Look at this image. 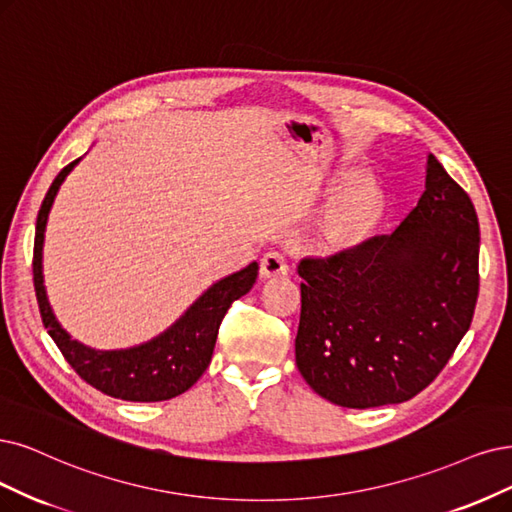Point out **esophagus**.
I'll list each match as a JSON object with an SVG mask.
<instances>
[{
    "label": "esophagus",
    "mask_w": 512,
    "mask_h": 512,
    "mask_svg": "<svg viewBox=\"0 0 512 512\" xmlns=\"http://www.w3.org/2000/svg\"><path fill=\"white\" fill-rule=\"evenodd\" d=\"M261 278H276V276H287L289 274V263L285 255L278 251H270L261 259Z\"/></svg>",
    "instance_id": "esophagus-1"
}]
</instances>
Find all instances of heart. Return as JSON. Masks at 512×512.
<instances>
[{"mask_svg": "<svg viewBox=\"0 0 512 512\" xmlns=\"http://www.w3.org/2000/svg\"><path fill=\"white\" fill-rule=\"evenodd\" d=\"M384 200L373 183H358L339 194L318 225V246L325 253L344 251L361 242L382 215Z\"/></svg>", "mask_w": 512, "mask_h": 512, "instance_id": "1", "label": "heart"}]
</instances>
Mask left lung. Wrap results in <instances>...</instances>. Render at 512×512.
<instances>
[{"mask_svg": "<svg viewBox=\"0 0 512 512\" xmlns=\"http://www.w3.org/2000/svg\"><path fill=\"white\" fill-rule=\"evenodd\" d=\"M479 238L468 194L428 154L424 194L392 234L301 259L295 361L310 388L350 409L422 392L472 323Z\"/></svg>", "mask_w": 512, "mask_h": 512, "instance_id": "left-lung-1", "label": "left lung"}]
</instances>
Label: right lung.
Returning a JSON list of instances; mask_svg holds the SVG:
<instances>
[{
  "label": "right lung",
  "instance_id": "add662e5",
  "mask_svg": "<svg viewBox=\"0 0 512 512\" xmlns=\"http://www.w3.org/2000/svg\"><path fill=\"white\" fill-rule=\"evenodd\" d=\"M82 158L67 164L52 181L35 223L33 244V285L40 304L42 323L65 361L84 382L113 399L132 403L168 401L192 388L206 371L215 350L219 325L236 299L249 293L257 280V261L244 270L217 280L208 287L185 314L164 333L145 344L124 350H94L73 339L56 320L44 287V234L52 202L65 177Z\"/></svg>",
  "mask_w": 512,
  "mask_h": 512
}]
</instances>
